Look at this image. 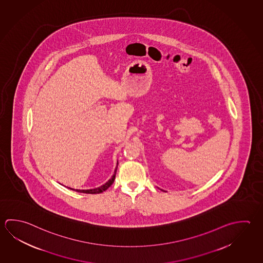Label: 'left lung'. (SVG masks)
<instances>
[{"instance_id":"obj_1","label":"left lung","mask_w":263,"mask_h":263,"mask_svg":"<svg viewBox=\"0 0 263 263\" xmlns=\"http://www.w3.org/2000/svg\"><path fill=\"white\" fill-rule=\"evenodd\" d=\"M158 189H159V190H161V191H163V192H167L166 191V190H163V189H161V188H159V187H158Z\"/></svg>"}]
</instances>
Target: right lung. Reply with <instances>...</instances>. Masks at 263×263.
<instances>
[{
	"label": "right lung",
	"instance_id": "right-lung-1",
	"mask_svg": "<svg viewBox=\"0 0 263 263\" xmlns=\"http://www.w3.org/2000/svg\"><path fill=\"white\" fill-rule=\"evenodd\" d=\"M118 165H119V162H117V167L115 168L113 176L111 177V179H109L107 182L104 183L103 185H101V186L91 188V189H74V188H71V187H67V188H69L70 190H74V191L79 192V193H84V194H100L102 192L105 191L106 189H108L112 185V183L114 182L115 177H116V173H117V170H118Z\"/></svg>",
	"mask_w": 263,
	"mask_h": 263
}]
</instances>
